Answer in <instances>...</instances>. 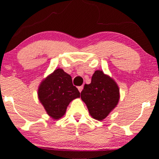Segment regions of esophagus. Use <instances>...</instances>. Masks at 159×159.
<instances>
[{
	"label": "esophagus",
	"instance_id": "obj_1",
	"mask_svg": "<svg viewBox=\"0 0 159 159\" xmlns=\"http://www.w3.org/2000/svg\"><path fill=\"white\" fill-rule=\"evenodd\" d=\"M83 86H81V87H78V90H79V92L80 93H81V91H82V90H83Z\"/></svg>",
	"mask_w": 159,
	"mask_h": 159
}]
</instances>
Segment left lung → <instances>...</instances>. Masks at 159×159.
Masks as SVG:
<instances>
[{
  "label": "left lung",
  "mask_w": 159,
  "mask_h": 159,
  "mask_svg": "<svg viewBox=\"0 0 159 159\" xmlns=\"http://www.w3.org/2000/svg\"><path fill=\"white\" fill-rule=\"evenodd\" d=\"M120 97L118 84L102 70L95 71L91 83L85 84L81 93V98L87 105L89 114L98 121L105 119L116 107Z\"/></svg>",
  "instance_id": "left-lung-1"
}]
</instances>
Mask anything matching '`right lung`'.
<instances>
[{
  "mask_svg": "<svg viewBox=\"0 0 159 159\" xmlns=\"http://www.w3.org/2000/svg\"><path fill=\"white\" fill-rule=\"evenodd\" d=\"M38 98L47 114L54 120L64 116L69 104L80 97V93L72 84V77L58 68L41 81Z\"/></svg>",
  "mask_w": 159,
  "mask_h": 159,
  "instance_id": "1",
  "label": "right lung"
}]
</instances>
